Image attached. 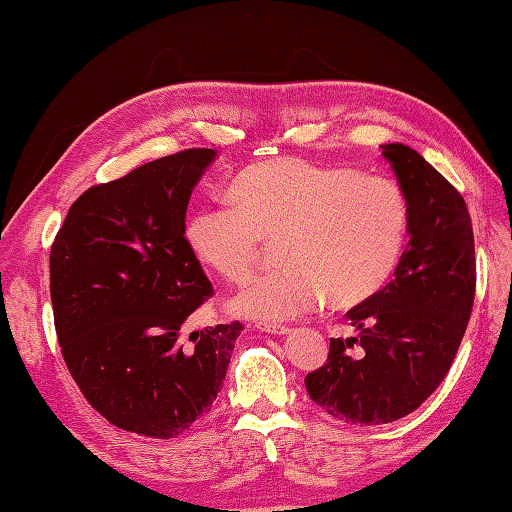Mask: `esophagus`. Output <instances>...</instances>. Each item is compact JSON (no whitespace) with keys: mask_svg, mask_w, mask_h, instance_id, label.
Returning <instances> with one entry per match:
<instances>
[{"mask_svg":"<svg viewBox=\"0 0 512 512\" xmlns=\"http://www.w3.org/2000/svg\"><path fill=\"white\" fill-rule=\"evenodd\" d=\"M258 329L262 333H271V335H284V333L290 331L286 324H275V322H260Z\"/></svg>","mask_w":512,"mask_h":512,"instance_id":"obj_1","label":"esophagus"}]
</instances>
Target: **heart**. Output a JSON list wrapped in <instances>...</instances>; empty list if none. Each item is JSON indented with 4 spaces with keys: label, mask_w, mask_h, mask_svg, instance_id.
<instances>
[{
    "label": "heart",
    "mask_w": 512,
    "mask_h": 512,
    "mask_svg": "<svg viewBox=\"0 0 512 512\" xmlns=\"http://www.w3.org/2000/svg\"><path fill=\"white\" fill-rule=\"evenodd\" d=\"M227 203H203L183 224L190 254L226 282L252 275L262 239L286 265L258 275L232 301L237 314L288 320L320 307H356L391 282L410 230L406 192L391 179L305 158L241 168Z\"/></svg>",
    "instance_id": "heart-1"
}]
</instances>
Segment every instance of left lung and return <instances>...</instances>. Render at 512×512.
<instances>
[{"label": "left lung", "instance_id": "1", "mask_svg": "<svg viewBox=\"0 0 512 512\" xmlns=\"http://www.w3.org/2000/svg\"><path fill=\"white\" fill-rule=\"evenodd\" d=\"M410 203V241L393 280L346 314L356 337H333L305 376L337 421L384 425L414 412L451 369L474 305L476 258L463 196L406 145H382Z\"/></svg>", "mask_w": 512, "mask_h": 512}]
</instances>
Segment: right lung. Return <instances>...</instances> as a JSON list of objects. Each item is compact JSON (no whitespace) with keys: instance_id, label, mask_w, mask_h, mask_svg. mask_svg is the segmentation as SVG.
Segmentation results:
<instances>
[{"instance_id":"add662e5","label":"right lung","mask_w":512,"mask_h":512,"mask_svg":"<svg viewBox=\"0 0 512 512\" xmlns=\"http://www.w3.org/2000/svg\"><path fill=\"white\" fill-rule=\"evenodd\" d=\"M215 149H183L74 200L51 245L61 354L108 423L177 438L220 393L239 320L185 335L213 286L183 241L185 209Z\"/></svg>"}]
</instances>
